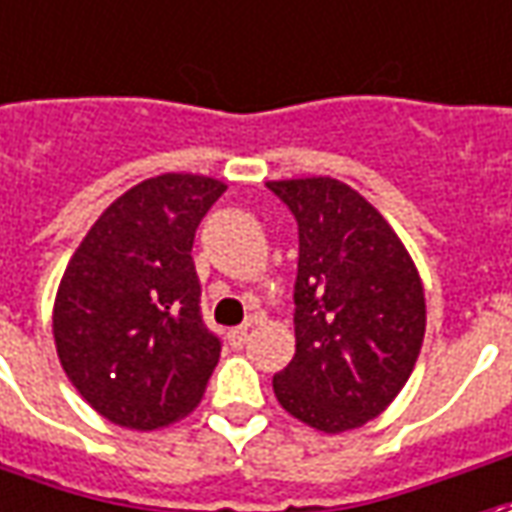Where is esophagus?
I'll list each match as a JSON object with an SVG mask.
<instances>
[{"label": "esophagus", "instance_id": "obj_1", "mask_svg": "<svg viewBox=\"0 0 512 512\" xmlns=\"http://www.w3.org/2000/svg\"><path fill=\"white\" fill-rule=\"evenodd\" d=\"M229 342H232V347H243V344L249 342V325L229 330Z\"/></svg>", "mask_w": 512, "mask_h": 512}]
</instances>
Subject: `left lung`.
Here are the masks:
<instances>
[{"label":"left lung","mask_w":512,"mask_h":512,"mask_svg":"<svg viewBox=\"0 0 512 512\" xmlns=\"http://www.w3.org/2000/svg\"><path fill=\"white\" fill-rule=\"evenodd\" d=\"M297 218V350L274 375L288 415L328 434L378 417L415 370L423 283L395 229L330 176L266 184Z\"/></svg>","instance_id":"obj_1"}]
</instances>
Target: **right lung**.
Returning a JSON list of instances; mask_svg holds the SVG:
<instances>
[{
	"instance_id": "add662e5",
	"label": "right lung",
	"mask_w": 512,
	"mask_h": 512,
	"mask_svg": "<svg viewBox=\"0 0 512 512\" xmlns=\"http://www.w3.org/2000/svg\"><path fill=\"white\" fill-rule=\"evenodd\" d=\"M227 184L165 173L117 198L66 266L52 333L66 378L117 426L154 431L204 395L221 339L201 319L193 238Z\"/></svg>"
}]
</instances>
